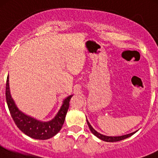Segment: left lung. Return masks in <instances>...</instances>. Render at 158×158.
<instances>
[{"label": "left lung", "mask_w": 158, "mask_h": 158, "mask_svg": "<svg viewBox=\"0 0 158 158\" xmlns=\"http://www.w3.org/2000/svg\"><path fill=\"white\" fill-rule=\"evenodd\" d=\"M86 121H87V124H88L89 128V129H90L91 131H92V133L94 135H95L97 138H99V139L102 140V141H107V142H115V141H122V140H124V139H125V138H129V137H131V135H133L134 134L136 133V131H135V132H132V133L128 134V135H122V136H106V135H102V134L98 133V131H96L95 129L92 128V125H91L90 123L89 122V121L87 120V118H86Z\"/></svg>", "instance_id": "obj_1"}]
</instances>
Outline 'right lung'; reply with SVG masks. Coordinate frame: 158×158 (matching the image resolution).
Instances as JSON below:
<instances>
[{
	"mask_svg": "<svg viewBox=\"0 0 158 158\" xmlns=\"http://www.w3.org/2000/svg\"><path fill=\"white\" fill-rule=\"evenodd\" d=\"M73 95L66 97L63 102L61 108L52 120L41 122L33 117L24 114L16 106L11 97L9 87V77L7 76L6 83V100L7 106L17 128L22 132L34 139L47 140L55 136L62 128L64 123L66 114L69 106V101Z\"/></svg>",
	"mask_w": 158,
	"mask_h": 158,
	"instance_id": "right-lung-1",
	"label": "right lung"
}]
</instances>
